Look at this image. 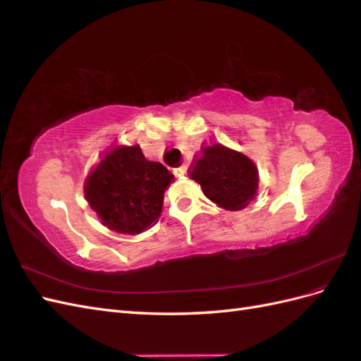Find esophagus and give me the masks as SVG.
<instances>
[{"label":"esophagus","mask_w":361,"mask_h":361,"mask_svg":"<svg viewBox=\"0 0 361 361\" xmlns=\"http://www.w3.org/2000/svg\"><path fill=\"white\" fill-rule=\"evenodd\" d=\"M187 173V167L185 166H182V167H179V169H174V174H176V176H183V174Z\"/></svg>","instance_id":"esophagus-1"}]
</instances>
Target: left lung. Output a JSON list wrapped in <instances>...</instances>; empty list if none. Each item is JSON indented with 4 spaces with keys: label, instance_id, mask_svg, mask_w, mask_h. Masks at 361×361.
Returning <instances> with one entry per match:
<instances>
[{
    "label": "left lung",
    "instance_id": "1",
    "mask_svg": "<svg viewBox=\"0 0 361 361\" xmlns=\"http://www.w3.org/2000/svg\"><path fill=\"white\" fill-rule=\"evenodd\" d=\"M190 178L200 183L207 199L227 211H239L255 199L259 187L256 164L238 150L212 143L202 147Z\"/></svg>",
    "mask_w": 361,
    "mask_h": 361
}]
</instances>
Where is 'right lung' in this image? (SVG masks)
I'll return each instance as SVG.
<instances>
[{"label":"right lung","mask_w":361,"mask_h":361,"mask_svg":"<svg viewBox=\"0 0 361 361\" xmlns=\"http://www.w3.org/2000/svg\"><path fill=\"white\" fill-rule=\"evenodd\" d=\"M173 178L162 164L146 159L138 145H118L90 170L84 195L110 231L135 235L161 215L164 192Z\"/></svg>","instance_id":"obj_1"}]
</instances>
